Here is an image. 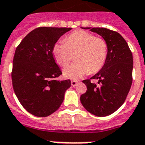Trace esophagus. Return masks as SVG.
<instances>
[{"label":"esophagus","instance_id":"34e87169","mask_svg":"<svg viewBox=\"0 0 145 145\" xmlns=\"http://www.w3.org/2000/svg\"><path fill=\"white\" fill-rule=\"evenodd\" d=\"M77 84H78V82L76 81V80H72V81L71 82V85L73 87L76 86H77Z\"/></svg>","mask_w":145,"mask_h":145}]
</instances>
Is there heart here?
<instances>
[{
	"instance_id": "obj_1",
	"label": "heart",
	"mask_w": 145,
	"mask_h": 145,
	"mask_svg": "<svg viewBox=\"0 0 145 145\" xmlns=\"http://www.w3.org/2000/svg\"><path fill=\"white\" fill-rule=\"evenodd\" d=\"M76 63L64 68L63 76L67 79H78L88 73H95L102 68L108 54V46L104 39L95 37L86 30H76L66 37L65 40L56 43L53 47V55L59 66H65L69 63L71 53Z\"/></svg>"
}]
</instances>
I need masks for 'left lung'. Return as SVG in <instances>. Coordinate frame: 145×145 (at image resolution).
Here are the masks:
<instances>
[{"label": "left lung", "mask_w": 145, "mask_h": 145, "mask_svg": "<svg viewBox=\"0 0 145 145\" xmlns=\"http://www.w3.org/2000/svg\"><path fill=\"white\" fill-rule=\"evenodd\" d=\"M102 37L108 46L102 68L90 79H97L99 86L90 79L83 80L87 91L80 97L82 105L91 114L105 117L122 105L132 83L133 56L125 40L118 33L104 27H85Z\"/></svg>", "instance_id": "8db88e82"}]
</instances>
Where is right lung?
Masks as SVG:
<instances>
[{
	"instance_id": "obj_1",
	"label": "right lung",
	"mask_w": 145,
	"mask_h": 145,
	"mask_svg": "<svg viewBox=\"0 0 145 145\" xmlns=\"http://www.w3.org/2000/svg\"><path fill=\"white\" fill-rule=\"evenodd\" d=\"M72 28L38 27L17 46L13 60L12 83L23 107L37 117H46L60 107L69 79L59 81L62 74L53 55L57 40Z\"/></svg>"
}]
</instances>
